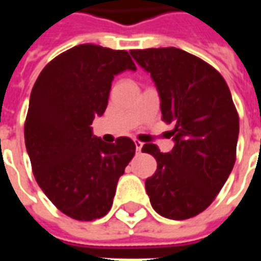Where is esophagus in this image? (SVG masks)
Segmentation results:
<instances>
[{
	"mask_svg": "<svg viewBox=\"0 0 261 261\" xmlns=\"http://www.w3.org/2000/svg\"><path fill=\"white\" fill-rule=\"evenodd\" d=\"M134 144H136V149H137V152H141L142 145H144V144H142V142H140V141H136V142H134Z\"/></svg>",
	"mask_w": 261,
	"mask_h": 261,
	"instance_id": "34e87169",
	"label": "esophagus"
}]
</instances>
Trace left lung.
<instances>
[{
  "label": "left lung",
  "instance_id": "8db88e82",
  "mask_svg": "<svg viewBox=\"0 0 261 261\" xmlns=\"http://www.w3.org/2000/svg\"><path fill=\"white\" fill-rule=\"evenodd\" d=\"M130 53L155 82L162 120L175 125L170 152L155 144L142 147L158 164L145 180L151 205L165 218L196 217L214 201L235 165L239 116L229 88L214 67L180 48Z\"/></svg>",
  "mask_w": 261,
  "mask_h": 261
}]
</instances>
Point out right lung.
<instances>
[{"instance_id":"obj_1","label":"right lung","mask_w":261,"mask_h":261,"mask_svg":"<svg viewBox=\"0 0 261 261\" xmlns=\"http://www.w3.org/2000/svg\"><path fill=\"white\" fill-rule=\"evenodd\" d=\"M136 64L125 50L80 44L51 60L32 89L25 144L43 193L61 213L93 221L109 213L119 177L136 144L93 136L92 121L108 108L114 75Z\"/></svg>"}]
</instances>
